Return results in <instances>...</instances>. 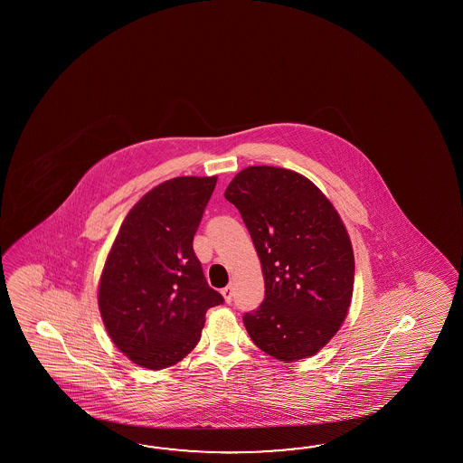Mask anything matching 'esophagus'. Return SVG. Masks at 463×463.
I'll use <instances>...</instances> for the list:
<instances>
[{
    "instance_id": "esophagus-1",
    "label": "esophagus",
    "mask_w": 463,
    "mask_h": 463,
    "mask_svg": "<svg viewBox=\"0 0 463 463\" xmlns=\"http://www.w3.org/2000/svg\"><path fill=\"white\" fill-rule=\"evenodd\" d=\"M222 295L225 298V301L230 303V301H232V298H233V288H232V286H225V288L222 289Z\"/></svg>"
}]
</instances>
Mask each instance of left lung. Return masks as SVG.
Here are the masks:
<instances>
[{
  "instance_id": "left-lung-1",
  "label": "left lung",
  "mask_w": 463,
  "mask_h": 463,
  "mask_svg": "<svg viewBox=\"0 0 463 463\" xmlns=\"http://www.w3.org/2000/svg\"><path fill=\"white\" fill-rule=\"evenodd\" d=\"M225 198L261 261L265 299L243 316L261 351L293 363L339 331L353 299L354 253L343 220L309 178L268 165L243 168Z\"/></svg>"
}]
</instances>
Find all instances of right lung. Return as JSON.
I'll return each mask as SVG.
<instances>
[{"label": "right lung", "mask_w": 463, "mask_h": 463, "mask_svg": "<svg viewBox=\"0 0 463 463\" xmlns=\"http://www.w3.org/2000/svg\"><path fill=\"white\" fill-rule=\"evenodd\" d=\"M217 177H177L152 188L124 218L99 279V311L134 364L165 369L198 345L205 313L223 303L194 251Z\"/></svg>", "instance_id": "1"}]
</instances>
